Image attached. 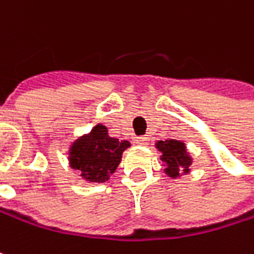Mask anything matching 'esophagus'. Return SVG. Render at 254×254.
Here are the masks:
<instances>
[{
    "mask_svg": "<svg viewBox=\"0 0 254 254\" xmlns=\"http://www.w3.org/2000/svg\"><path fill=\"white\" fill-rule=\"evenodd\" d=\"M136 143L137 144H140V146H146V144L149 143V137L147 136L136 137Z\"/></svg>",
    "mask_w": 254,
    "mask_h": 254,
    "instance_id": "1",
    "label": "esophagus"
}]
</instances>
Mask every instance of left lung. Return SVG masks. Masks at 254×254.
<instances>
[{
	"label": "left lung",
	"mask_w": 254,
	"mask_h": 254,
	"mask_svg": "<svg viewBox=\"0 0 254 254\" xmlns=\"http://www.w3.org/2000/svg\"><path fill=\"white\" fill-rule=\"evenodd\" d=\"M156 149L162 153L160 159L165 166V173L169 178H179L181 175H187L190 172L192 157L187 150V146L181 140H159L156 144Z\"/></svg>",
	"instance_id": "obj_1"
}]
</instances>
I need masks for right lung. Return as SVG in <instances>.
<instances>
[{"mask_svg": "<svg viewBox=\"0 0 254 254\" xmlns=\"http://www.w3.org/2000/svg\"><path fill=\"white\" fill-rule=\"evenodd\" d=\"M130 141L108 136V128L97 124L88 134L78 137L69 147V166L82 179L102 184L110 179Z\"/></svg>", "mask_w": 254, "mask_h": 254, "instance_id": "add662e5", "label": "right lung"}]
</instances>
